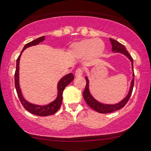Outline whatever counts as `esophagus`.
I'll return each mask as SVG.
<instances>
[{
    "label": "esophagus",
    "mask_w": 151,
    "mask_h": 151,
    "mask_svg": "<svg viewBox=\"0 0 151 151\" xmlns=\"http://www.w3.org/2000/svg\"><path fill=\"white\" fill-rule=\"evenodd\" d=\"M83 74V70L81 68H78L75 71V76L76 77H81Z\"/></svg>",
    "instance_id": "34e87169"
}]
</instances>
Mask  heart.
I'll return each instance as SVG.
<instances>
[{
  "label": "heart",
  "mask_w": 151,
  "mask_h": 151,
  "mask_svg": "<svg viewBox=\"0 0 151 151\" xmlns=\"http://www.w3.org/2000/svg\"><path fill=\"white\" fill-rule=\"evenodd\" d=\"M105 49L104 43L100 40H83L72 47V52L75 56L83 58L88 55L91 59L99 58Z\"/></svg>",
  "instance_id": "1"
}]
</instances>
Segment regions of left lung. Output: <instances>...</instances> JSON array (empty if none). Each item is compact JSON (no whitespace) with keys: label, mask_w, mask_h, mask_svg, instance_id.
<instances>
[{"label":"left lung","mask_w":151,"mask_h":151,"mask_svg":"<svg viewBox=\"0 0 151 151\" xmlns=\"http://www.w3.org/2000/svg\"><path fill=\"white\" fill-rule=\"evenodd\" d=\"M110 41L111 42L112 51L114 52L122 53L124 54V55H126V56L131 60V65H132V70L133 71V60L131 55H130V54L129 53V52L126 50L125 46H124V45L121 44V43L118 42V41L112 39V38H110ZM133 78L132 81H131V86H130V89L127 96H126L122 101L119 102V103L116 104H104L100 103V102L96 101V100L91 96V93H90L89 89V79H88V78L86 77V87L85 89H84V92H83V96H84V100H85L86 104H87L91 109L95 110L96 111L99 112V113L108 114L116 111L117 110H119V109H122L123 107L126 104V103H127L128 101L129 100L130 97H131L133 89V85H134V72H133Z\"/></svg>","instance_id":"8db88e82"}]
</instances>
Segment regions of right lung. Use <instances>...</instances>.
<instances>
[{
	"mask_svg": "<svg viewBox=\"0 0 151 151\" xmlns=\"http://www.w3.org/2000/svg\"><path fill=\"white\" fill-rule=\"evenodd\" d=\"M45 40V36L40 37L39 38H37L35 40H32V42L27 43L25 46H24L23 49H22L21 53L19 55V57L17 59L16 61V70H15V89H16L17 93L19 99H20V102H21L22 105L26 110L28 111L31 114H35V115L39 116H47L52 115V114H55L58 111V109L61 106V104L62 101V93H63L64 89L65 88L70 84V82L74 79V76L72 73H70L65 77H62L60 81H59L58 84V96L55 101L50 103L49 104L45 105V106H40V105H35L32 104L30 103L24 99L22 96L21 90H20V85H19V62H20V56L22 52L25 50L26 48L29 47L36 45L39 44L40 42H42Z\"/></svg>",
	"mask_w": 151,
	"mask_h": 151,
	"instance_id": "1",
	"label": "right lung"
}]
</instances>
